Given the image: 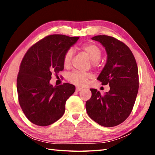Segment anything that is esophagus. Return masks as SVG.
Here are the masks:
<instances>
[{"label": "esophagus", "instance_id": "1", "mask_svg": "<svg viewBox=\"0 0 155 155\" xmlns=\"http://www.w3.org/2000/svg\"><path fill=\"white\" fill-rule=\"evenodd\" d=\"M81 90H82V88H81V87H76V91H79Z\"/></svg>", "mask_w": 155, "mask_h": 155}]
</instances>
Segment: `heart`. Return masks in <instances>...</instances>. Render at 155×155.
<instances>
[{
  "mask_svg": "<svg viewBox=\"0 0 155 155\" xmlns=\"http://www.w3.org/2000/svg\"><path fill=\"white\" fill-rule=\"evenodd\" d=\"M82 51L87 54L91 61L94 67L98 65V61L101 58L102 50L100 47L94 43H86L81 47ZM74 54L72 49H68L64 56V65L65 67L70 66ZM92 77L90 72H83L80 71H73L70 72L67 76V79L69 82L74 85L82 86L87 83V80Z\"/></svg>",
  "mask_w": 155,
  "mask_h": 155,
  "instance_id": "heart-1",
  "label": "heart"
}]
</instances>
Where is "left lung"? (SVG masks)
I'll list each match as a JSON object with an SVG mask.
<instances>
[{
    "label": "left lung",
    "instance_id": "8db88e82",
    "mask_svg": "<svg viewBox=\"0 0 155 155\" xmlns=\"http://www.w3.org/2000/svg\"><path fill=\"white\" fill-rule=\"evenodd\" d=\"M105 48L107 60L97 79L110 90L102 96L96 89H90L91 97L86 102L87 114L94 121L105 127L121 124L129 116L139 89L138 68L130 48L113 37L96 35Z\"/></svg>",
    "mask_w": 155,
    "mask_h": 155
}]
</instances>
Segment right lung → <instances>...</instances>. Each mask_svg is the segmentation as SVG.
Masks as SVG:
<instances>
[{
    "instance_id": "obj_1",
    "label": "right lung",
    "mask_w": 155,
    "mask_h": 155,
    "mask_svg": "<svg viewBox=\"0 0 155 155\" xmlns=\"http://www.w3.org/2000/svg\"><path fill=\"white\" fill-rule=\"evenodd\" d=\"M79 37L51 35L31 47L20 64L17 78L18 101L22 111L34 124L46 127L61 118L65 102L75 86L50 84L52 73L64 70V56Z\"/></svg>"
}]
</instances>
